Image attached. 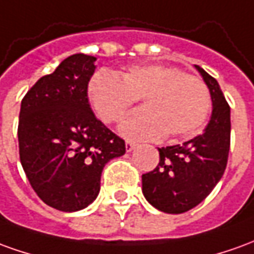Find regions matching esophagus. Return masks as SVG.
Returning <instances> with one entry per match:
<instances>
[{
	"instance_id": "esophagus-1",
	"label": "esophagus",
	"mask_w": 254,
	"mask_h": 254,
	"mask_svg": "<svg viewBox=\"0 0 254 254\" xmlns=\"http://www.w3.org/2000/svg\"><path fill=\"white\" fill-rule=\"evenodd\" d=\"M136 147V144L134 143H132V141H127L125 143V148H127V152H130Z\"/></svg>"
}]
</instances>
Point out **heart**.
I'll return each instance as SVG.
<instances>
[{"label":"heart","mask_w":254,"mask_h":254,"mask_svg":"<svg viewBox=\"0 0 254 254\" xmlns=\"http://www.w3.org/2000/svg\"><path fill=\"white\" fill-rule=\"evenodd\" d=\"M88 96L104 122H117L136 100L143 109L127 115L120 132L130 140L177 137L206 120L210 96L202 79L162 64L133 65L118 77L99 71L90 78Z\"/></svg>","instance_id":"obj_1"}]
</instances>
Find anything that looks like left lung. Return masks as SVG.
I'll return each mask as SVG.
<instances>
[{"instance_id": "1", "label": "left lung", "mask_w": 254, "mask_h": 254, "mask_svg": "<svg viewBox=\"0 0 254 254\" xmlns=\"http://www.w3.org/2000/svg\"><path fill=\"white\" fill-rule=\"evenodd\" d=\"M195 68L210 92V120L194 139L158 148L159 164L141 176L144 198L165 213H184L199 205L220 182L228 159L230 106L219 82L199 65Z\"/></svg>"}]
</instances>
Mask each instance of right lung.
<instances>
[{
    "instance_id": "obj_1",
    "label": "right lung",
    "mask_w": 254,
    "mask_h": 254,
    "mask_svg": "<svg viewBox=\"0 0 254 254\" xmlns=\"http://www.w3.org/2000/svg\"><path fill=\"white\" fill-rule=\"evenodd\" d=\"M95 56L75 53L40 78L23 97L19 154L37 195L62 212H77L95 201L103 168L125 154V141L90 109L88 84Z\"/></svg>"
}]
</instances>
